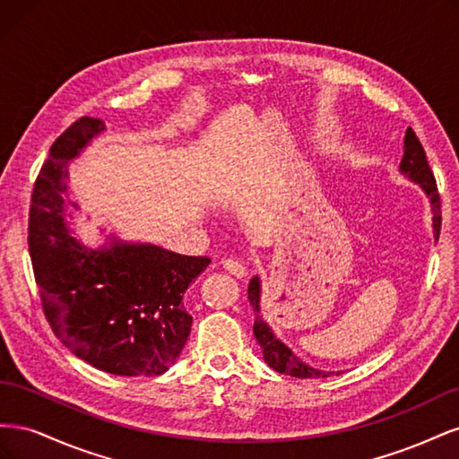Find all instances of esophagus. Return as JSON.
<instances>
[{
  "instance_id": "34e87169",
  "label": "esophagus",
  "mask_w": 459,
  "mask_h": 459,
  "mask_svg": "<svg viewBox=\"0 0 459 459\" xmlns=\"http://www.w3.org/2000/svg\"><path fill=\"white\" fill-rule=\"evenodd\" d=\"M221 266H224V270H228L230 273H233L235 277H245L247 275V266L241 260L224 258V260H221Z\"/></svg>"
}]
</instances>
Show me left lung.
<instances>
[{
    "instance_id": "left-lung-1",
    "label": "left lung",
    "mask_w": 459,
    "mask_h": 459,
    "mask_svg": "<svg viewBox=\"0 0 459 459\" xmlns=\"http://www.w3.org/2000/svg\"><path fill=\"white\" fill-rule=\"evenodd\" d=\"M398 172L408 178L410 182L418 184L421 191L429 197L430 204V214H433V238L438 241V233H440V197L437 193V182L435 176L429 169L427 155L423 151V145L420 143L418 135L411 128L406 130L404 135V155H402ZM260 299H262V280L260 275H255L251 281H248V302L255 310V325L253 333L256 337V342L262 349L264 362H268V366L275 371L290 375V377L297 379H319V377H329L335 371H325L314 368L302 359L289 349V346L275 335L273 329L268 325L266 319L262 317V308H260ZM341 373V371H337Z\"/></svg>"
}]
</instances>
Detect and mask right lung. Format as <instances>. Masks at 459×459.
<instances>
[{
  "label": "right lung",
  "instance_id": "right-lung-1",
  "mask_svg": "<svg viewBox=\"0 0 459 459\" xmlns=\"http://www.w3.org/2000/svg\"><path fill=\"white\" fill-rule=\"evenodd\" d=\"M105 132L103 120L84 117L49 149L32 193L29 251L44 312L66 349L101 371L152 377L187 342L193 317L182 299L211 258L126 241L103 226L100 247L78 238L68 164Z\"/></svg>",
  "mask_w": 459,
  "mask_h": 459
}]
</instances>
